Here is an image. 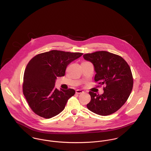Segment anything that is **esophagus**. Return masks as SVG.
Wrapping results in <instances>:
<instances>
[{"label":"esophagus","mask_w":151,"mask_h":151,"mask_svg":"<svg viewBox=\"0 0 151 151\" xmlns=\"http://www.w3.org/2000/svg\"><path fill=\"white\" fill-rule=\"evenodd\" d=\"M76 92L77 94H81V93H83L84 91H83L82 90H80V89H77V90H76Z\"/></svg>","instance_id":"obj_1"}]
</instances>
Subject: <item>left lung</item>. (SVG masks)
<instances>
[{
	"label": "left lung",
	"mask_w": 151,
	"mask_h": 151,
	"mask_svg": "<svg viewBox=\"0 0 151 151\" xmlns=\"http://www.w3.org/2000/svg\"><path fill=\"white\" fill-rule=\"evenodd\" d=\"M83 58L94 66L95 82L105 86L102 95L89 92L91 99L87 108L101 116L116 112L126 103L132 89L129 65L121 56L106 51L86 53Z\"/></svg>",
	"instance_id": "1"
}]
</instances>
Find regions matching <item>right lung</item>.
<instances>
[{
    "label": "right lung",
    "instance_id": "add662e5",
    "mask_svg": "<svg viewBox=\"0 0 151 151\" xmlns=\"http://www.w3.org/2000/svg\"><path fill=\"white\" fill-rule=\"evenodd\" d=\"M83 54L53 50L38 54L29 62L24 71L22 91L35 114L50 119L64 110L76 91L58 90L55 87V82L58 77L65 76L67 66Z\"/></svg>",
    "mask_w": 151,
    "mask_h": 151
}]
</instances>
